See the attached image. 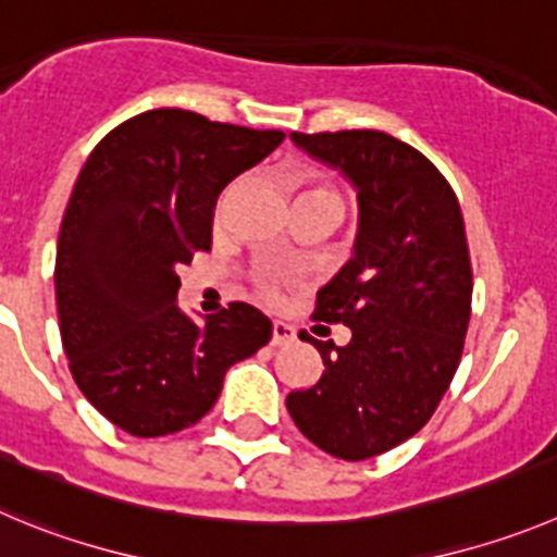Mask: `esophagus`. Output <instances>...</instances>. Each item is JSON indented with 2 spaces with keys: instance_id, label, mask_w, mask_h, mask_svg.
<instances>
[{
  "instance_id": "obj_1",
  "label": "esophagus",
  "mask_w": 557,
  "mask_h": 557,
  "mask_svg": "<svg viewBox=\"0 0 557 557\" xmlns=\"http://www.w3.org/2000/svg\"><path fill=\"white\" fill-rule=\"evenodd\" d=\"M296 341V330L285 321H274L272 324V346H285V343Z\"/></svg>"
}]
</instances>
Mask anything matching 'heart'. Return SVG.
Segmentation results:
<instances>
[{"label":"heart","mask_w":557,"mask_h":557,"mask_svg":"<svg viewBox=\"0 0 557 557\" xmlns=\"http://www.w3.org/2000/svg\"><path fill=\"white\" fill-rule=\"evenodd\" d=\"M310 191H332V189H326V186H310V189H305L302 195H310ZM269 294H274V290H269Z\"/></svg>","instance_id":"b5f03b06"}]
</instances>
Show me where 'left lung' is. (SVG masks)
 Returning <instances> with one entry per match:
<instances>
[{
    "instance_id": "8db88e82",
    "label": "left lung",
    "mask_w": 557,
    "mask_h": 557,
    "mask_svg": "<svg viewBox=\"0 0 557 557\" xmlns=\"http://www.w3.org/2000/svg\"><path fill=\"white\" fill-rule=\"evenodd\" d=\"M290 139L351 181L360 233L313 313L349 326L351 341L302 332L324 371L285 407L310 443L362 461L418 434L459 368L472 302L465 220L445 175L401 139L371 128Z\"/></svg>"
}]
</instances>
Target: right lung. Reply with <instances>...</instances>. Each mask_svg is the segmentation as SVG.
<instances>
[{"label":"right lung","instance_id":"obj_1","mask_svg":"<svg viewBox=\"0 0 557 557\" xmlns=\"http://www.w3.org/2000/svg\"><path fill=\"white\" fill-rule=\"evenodd\" d=\"M283 139L150 109L87 156L57 238V315L74 382L117 429H189L216 404L227 368L272 337L247 302L195 324L175 299L178 269L211 249L220 191Z\"/></svg>","mask_w":557,"mask_h":557}]
</instances>
